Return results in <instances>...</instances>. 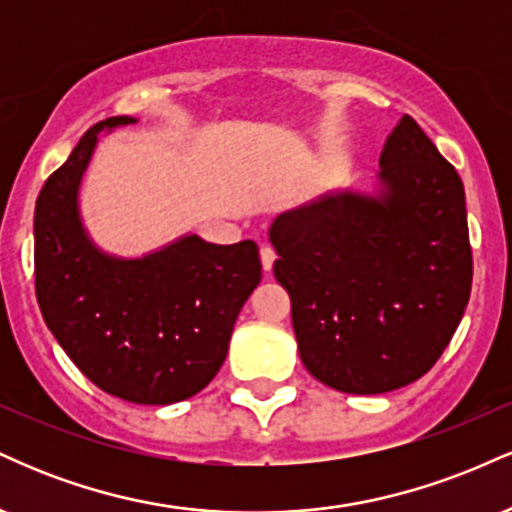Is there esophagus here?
<instances>
[{
	"label": "esophagus",
	"mask_w": 512,
	"mask_h": 512,
	"mask_svg": "<svg viewBox=\"0 0 512 512\" xmlns=\"http://www.w3.org/2000/svg\"><path fill=\"white\" fill-rule=\"evenodd\" d=\"M260 260H262V269L264 272H269V269L274 267V260H276V252L269 248V245H262L260 248Z\"/></svg>",
	"instance_id": "obj_1"
}]
</instances>
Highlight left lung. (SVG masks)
I'll list each match as a JSON object with an SVG mask.
<instances>
[{
    "mask_svg": "<svg viewBox=\"0 0 512 512\" xmlns=\"http://www.w3.org/2000/svg\"><path fill=\"white\" fill-rule=\"evenodd\" d=\"M370 190L284 211L269 226L313 378L383 395L431 370L472 291L464 187L409 115L387 134Z\"/></svg>",
    "mask_w": 512,
    "mask_h": 512,
    "instance_id": "obj_1",
    "label": "left lung"
}]
</instances>
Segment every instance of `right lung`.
I'll return each mask as SVG.
<instances>
[{
    "label": "right lung",
    "mask_w": 512,
    "mask_h": 512,
    "mask_svg": "<svg viewBox=\"0 0 512 512\" xmlns=\"http://www.w3.org/2000/svg\"><path fill=\"white\" fill-rule=\"evenodd\" d=\"M137 122L93 125L40 190L35 293L45 325L91 383L132 404H173L219 373L262 264L255 240L216 245L185 233L122 257L91 238L79 192L98 134Z\"/></svg>",
    "instance_id": "1"
}]
</instances>
